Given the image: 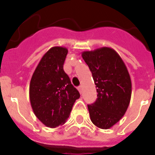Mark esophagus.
<instances>
[{
  "instance_id": "1",
  "label": "esophagus",
  "mask_w": 155,
  "mask_h": 155,
  "mask_svg": "<svg viewBox=\"0 0 155 155\" xmlns=\"http://www.w3.org/2000/svg\"><path fill=\"white\" fill-rule=\"evenodd\" d=\"M78 89L79 92H80L81 94H82V91H83V87H82L81 85V86H79V87H78Z\"/></svg>"
}]
</instances>
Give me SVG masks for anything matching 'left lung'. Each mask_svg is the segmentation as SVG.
Masks as SVG:
<instances>
[{
	"label": "left lung",
	"instance_id": "obj_1",
	"mask_svg": "<svg viewBox=\"0 0 155 155\" xmlns=\"http://www.w3.org/2000/svg\"><path fill=\"white\" fill-rule=\"evenodd\" d=\"M81 56L91 71L98 92L96 101L87 105L90 118L98 128L109 129L121 120L130 102V74L120 56L112 48L84 51Z\"/></svg>",
	"mask_w": 155,
	"mask_h": 155
}]
</instances>
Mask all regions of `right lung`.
<instances>
[{
    "label": "right lung",
    "mask_w": 155,
    "mask_h": 155,
    "mask_svg": "<svg viewBox=\"0 0 155 155\" xmlns=\"http://www.w3.org/2000/svg\"><path fill=\"white\" fill-rule=\"evenodd\" d=\"M67 48L53 46L37 65L29 84L31 106L37 118L50 128L64 124L80 93L64 71Z\"/></svg>",
    "instance_id": "add662e5"
}]
</instances>
